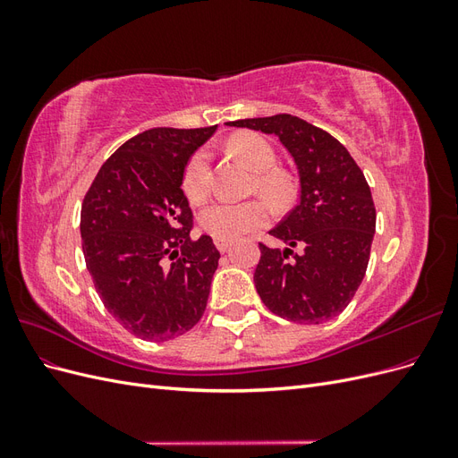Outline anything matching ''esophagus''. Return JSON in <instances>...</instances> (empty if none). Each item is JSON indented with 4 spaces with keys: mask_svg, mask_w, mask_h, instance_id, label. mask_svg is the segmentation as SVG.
Returning <instances> with one entry per match:
<instances>
[{
    "mask_svg": "<svg viewBox=\"0 0 458 458\" xmlns=\"http://www.w3.org/2000/svg\"><path fill=\"white\" fill-rule=\"evenodd\" d=\"M216 246H217V250L221 252V254H225L229 248H231V242L229 241H221V239H216Z\"/></svg>",
    "mask_w": 458,
    "mask_h": 458,
    "instance_id": "1",
    "label": "esophagus"
}]
</instances>
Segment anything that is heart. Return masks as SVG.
Returning a JSON list of instances; mask_svg holds the SVG:
<instances>
[{
  "label": "heart",
  "mask_w": 458,
  "mask_h": 458,
  "mask_svg": "<svg viewBox=\"0 0 458 458\" xmlns=\"http://www.w3.org/2000/svg\"><path fill=\"white\" fill-rule=\"evenodd\" d=\"M227 148L233 157L242 160L256 172V187L271 202L283 204L293 192V183L284 172L276 170V155L271 143L258 133L242 131L229 137ZM183 191L191 202H202L210 191V155L199 148L185 165ZM269 210L259 200L225 202L219 200L200 214V227L214 239L237 241L267 224Z\"/></svg>",
  "instance_id": "obj_1"
}]
</instances>
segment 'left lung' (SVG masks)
Returning <instances> with one entry per match:
<instances>
[{"label":"left lung","mask_w":458,"mask_h":458,"mask_svg":"<svg viewBox=\"0 0 458 458\" xmlns=\"http://www.w3.org/2000/svg\"><path fill=\"white\" fill-rule=\"evenodd\" d=\"M227 126L279 137L300 177L298 204L269 231L286 248L259 242L254 284L261 301L300 325L338 317L363 281L377 229L361 168L328 131L293 114L246 118Z\"/></svg>","instance_id":"left-lung-1"}]
</instances>
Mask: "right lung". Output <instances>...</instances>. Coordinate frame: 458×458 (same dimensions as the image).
<instances>
[{"label":"right lung","instance_id":"obj_1","mask_svg":"<svg viewBox=\"0 0 458 458\" xmlns=\"http://www.w3.org/2000/svg\"><path fill=\"white\" fill-rule=\"evenodd\" d=\"M216 130L152 128L131 137L101 165L81 204V248L97 294L141 340L182 336L206 310L219 252L208 234L191 241L182 185L192 152Z\"/></svg>","mask_w":458,"mask_h":458}]
</instances>
